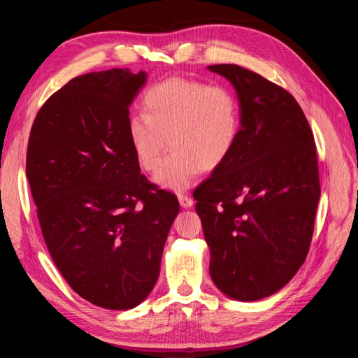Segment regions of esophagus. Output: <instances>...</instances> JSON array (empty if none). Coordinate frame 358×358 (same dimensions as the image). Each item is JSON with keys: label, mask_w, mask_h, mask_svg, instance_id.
I'll return each instance as SVG.
<instances>
[{"label": "esophagus", "mask_w": 358, "mask_h": 358, "mask_svg": "<svg viewBox=\"0 0 358 358\" xmlns=\"http://www.w3.org/2000/svg\"><path fill=\"white\" fill-rule=\"evenodd\" d=\"M179 203H180V206L183 209H189V208H192V204H194V200L191 199V197H188L187 194H179Z\"/></svg>", "instance_id": "obj_1"}]
</instances>
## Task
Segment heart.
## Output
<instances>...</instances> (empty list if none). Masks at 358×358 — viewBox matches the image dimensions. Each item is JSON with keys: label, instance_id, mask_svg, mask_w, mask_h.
<instances>
[{"label": "heart", "instance_id": "obj_1", "mask_svg": "<svg viewBox=\"0 0 358 358\" xmlns=\"http://www.w3.org/2000/svg\"><path fill=\"white\" fill-rule=\"evenodd\" d=\"M143 106L145 115L128 121V137L140 166L157 171L168 145L173 148L155 176L159 187L185 191L200 170L218 169L231 155L241 131V110L225 86L170 78L148 90Z\"/></svg>", "mask_w": 358, "mask_h": 358}]
</instances>
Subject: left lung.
I'll return each mask as SVG.
<instances>
[{"label":"left lung","mask_w":358,"mask_h":358,"mask_svg":"<svg viewBox=\"0 0 358 358\" xmlns=\"http://www.w3.org/2000/svg\"><path fill=\"white\" fill-rule=\"evenodd\" d=\"M208 69L234 86L241 107L231 155L194 191L210 276L230 299L259 300L306 259L321 196L315 142L288 91L234 64Z\"/></svg>","instance_id":"1"}]
</instances>
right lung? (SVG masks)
<instances>
[{"label":"right lung","mask_w":358,"mask_h":358,"mask_svg":"<svg viewBox=\"0 0 358 358\" xmlns=\"http://www.w3.org/2000/svg\"><path fill=\"white\" fill-rule=\"evenodd\" d=\"M148 74L128 69L71 79L41 106L27 178L43 237L69 285L92 305L125 310L152 291L175 194L140 173L129 106Z\"/></svg>","instance_id":"add662e5"}]
</instances>
